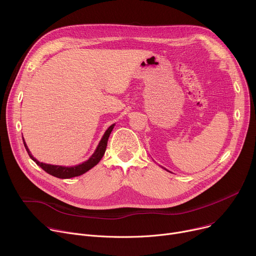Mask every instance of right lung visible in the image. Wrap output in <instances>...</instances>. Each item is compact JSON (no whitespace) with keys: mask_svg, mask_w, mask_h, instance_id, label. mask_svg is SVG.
Wrapping results in <instances>:
<instances>
[{"mask_svg":"<svg viewBox=\"0 0 256 256\" xmlns=\"http://www.w3.org/2000/svg\"><path fill=\"white\" fill-rule=\"evenodd\" d=\"M114 124L110 126L107 130L105 132L104 136H102L98 147L96 149V151L94 152V154L91 156V158L89 160H87L86 162L80 164V165H77V166H74V167H62V166H56V165H50V164H44V163H42L40 161L36 160L31 154H30V151L28 150L27 146L23 140V142H24V146H25V149L29 155V157L38 164V166H40L46 172H48V174L54 176V177H58V178H62V179H66V178H72V177H76V176H80L82 174H84L85 172H87L88 170H90L92 167H94L95 165L98 164V162L101 160V158L103 157L104 153H105V150H106V147H107V140H108V138L109 136H110L112 130H114Z\"/></svg>","mask_w":256,"mask_h":256,"instance_id":"add662e5","label":"right lung"}]
</instances>
